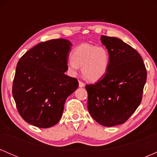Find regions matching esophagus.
Segmentation results:
<instances>
[{"label":"esophagus","instance_id":"1","mask_svg":"<svg viewBox=\"0 0 157 157\" xmlns=\"http://www.w3.org/2000/svg\"><path fill=\"white\" fill-rule=\"evenodd\" d=\"M85 86V84L84 82H82V81H79V87H84Z\"/></svg>","mask_w":157,"mask_h":157}]
</instances>
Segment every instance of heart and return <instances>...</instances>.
<instances>
[{"instance_id":"heart-1","label":"heart","mask_w":157,"mask_h":157,"mask_svg":"<svg viewBox=\"0 0 157 157\" xmlns=\"http://www.w3.org/2000/svg\"><path fill=\"white\" fill-rule=\"evenodd\" d=\"M71 58L66 64L68 72L71 75H76L79 66H81L82 76L91 82L102 79L109 68L110 55L103 46L80 44L74 48Z\"/></svg>"}]
</instances>
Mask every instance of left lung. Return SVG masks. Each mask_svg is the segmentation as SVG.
Returning <instances> with one entry per match:
<instances>
[{
    "label": "left lung",
    "mask_w": 157,
    "mask_h": 157,
    "mask_svg": "<svg viewBox=\"0 0 157 157\" xmlns=\"http://www.w3.org/2000/svg\"><path fill=\"white\" fill-rule=\"evenodd\" d=\"M101 41L110 65L101 80L86 86L88 110L99 124L111 127L125 122L140 105L147 71L138 52L122 40L102 35Z\"/></svg>",
    "instance_id": "left-lung-1"
}]
</instances>
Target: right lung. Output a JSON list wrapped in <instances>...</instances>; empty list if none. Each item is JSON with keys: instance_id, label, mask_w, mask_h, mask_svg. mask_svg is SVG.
Segmentation results:
<instances>
[{"instance_id": "right-lung-1", "label": "right lung", "mask_w": 157, "mask_h": 157, "mask_svg": "<svg viewBox=\"0 0 157 157\" xmlns=\"http://www.w3.org/2000/svg\"><path fill=\"white\" fill-rule=\"evenodd\" d=\"M71 46L68 40H50L20 58L12 95L20 115L28 123L41 128L55 125L67 97L78 88L77 79L64 74Z\"/></svg>"}]
</instances>
